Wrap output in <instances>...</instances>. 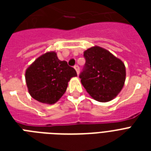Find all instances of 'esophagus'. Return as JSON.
Instances as JSON below:
<instances>
[{
    "label": "esophagus",
    "instance_id": "1",
    "mask_svg": "<svg viewBox=\"0 0 151 151\" xmlns=\"http://www.w3.org/2000/svg\"><path fill=\"white\" fill-rule=\"evenodd\" d=\"M74 69H75L76 72H77V73H78V75L79 73H80V67H79L78 65H75V66H74Z\"/></svg>",
    "mask_w": 151,
    "mask_h": 151
}]
</instances>
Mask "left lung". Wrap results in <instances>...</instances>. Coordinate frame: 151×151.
<instances>
[{"mask_svg": "<svg viewBox=\"0 0 151 151\" xmlns=\"http://www.w3.org/2000/svg\"><path fill=\"white\" fill-rule=\"evenodd\" d=\"M85 64L79 78L88 94L99 102H108L121 92L125 81L122 60L96 46L84 52Z\"/></svg>", "mask_w": 151, "mask_h": 151, "instance_id": "left-lung-1", "label": "left lung"}]
</instances>
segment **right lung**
I'll return each instance as SVG.
<instances>
[{"instance_id":"1","label":"right lung","mask_w":151,"mask_h":151,"mask_svg":"<svg viewBox=\"0 0 151 151\" xmlns=\"http://www.w3.org/2000/svg\"><path fill=\"white\" fill-rule=\"evenodd\" d=\"M77 72L66 61H60L54 52L35 60L26 71L28 91L36 100L47 104L56 103L65 93L71 78Z\"/></svg>"}]
</instances>
